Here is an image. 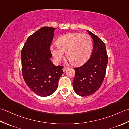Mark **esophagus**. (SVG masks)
<instances>
[{
    "label": "esophagus",
    "mask_w": 129,
    "mask_h": 129,
    "mask_svg": "<svg viewBox=\"0 0 129 129\" xmlns=\"http://www.w3.org/2000/svg\"><path fill=\"white\" fill-rule=\"evenodd\" d=\"M68 67L64 66L63 68V71H66L68 69Z\"/></svg>",
    "instance_id": "esophagus-1"
}]
</instances>
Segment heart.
Instances as JSON below:
<instances>
[{
    "label": "heart",
    "mask_w": 129,
    "mask_h": 129,
    "mask_svg": "<svg viewBox=\"0 0 129 129\" xmlns=\"http://www.w3.org/2000/svg\"><path fill=\"white\" fill-rule=\"evenodd\" d=\"M57 46L51 47L54 59L59 62L66 57L73 65H81L90 58L93 51V43L91 37L84 33H73L61 36L57 39Z\"/></svg>",
    "instance_id": "heart-1"
}]
</instances>
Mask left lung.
Instances as JSON below:
<instances>
[{
    "instance_id": "1",
    "label": "left lung",
    "mask_w": 129,
    "mask_h": 129,
    "mask_svg": "<svg viewBox=\"0 0 129 129\" xmlns=\"http://www.w3.org/2000/svg\"><path fill=\"white\" fill-rule=\"evenodd\" d=\"M93 38L94 45L90 58L80 67H75L73 87L81 96H88L98 91L101 86L106 73L108 61L104 42L93 33L87 30Z\"/></svg>"
}]
</instances>
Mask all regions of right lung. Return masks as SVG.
Masks as SVG:
<instances>
[{"instance_id": "right-lung-1", "label": "right lung", "mask_w": 129, "mask_h": 129, "mask_svg": "<svg viewBox=\"0 0 129 129\" xmlns=\"http://www.w3.org/2000/svg\"><path fill=\"white\" fill-rule=\"evenodd\" d=\"M54 30L48 27L40 28L29 37L21 52L23 77L29 88L41 97L56 91L63 73V66H55L50 60Z\"/></svg>"}]
</instances>
